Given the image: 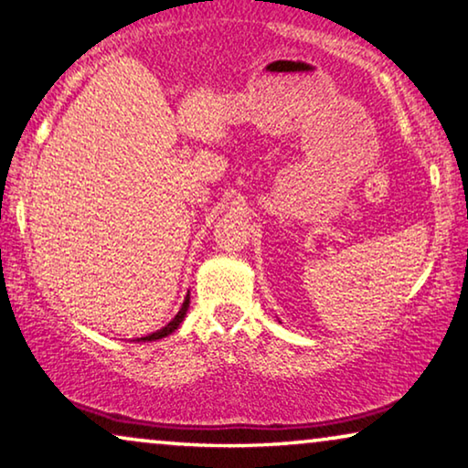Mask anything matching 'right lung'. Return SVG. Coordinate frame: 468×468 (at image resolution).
Returning a JSON list of instances; mask_svg holds the SVG:
<instances>
[{
  "label": "right lung",
  "mask_w": 468,
  "mask_h": 468,
  "mask_svg": "<svg viewBox=\"0 0 468 468\" xmlns=\"http://www.w3.org/2000/svg\"><path fill=\"white\" fill-rule=\"evenodd\" d=\"M188 303H190V292L186 294V299H184V303H182V307H180V312L176 314V318L169 322V324H165L161 328V331H156V333H153V335H146V337H140L137 341H156V339H163V337H167V335H171L176 331L177 326L182 324V320H184V315H186V312H188Z\"/></svg>",
  "instance_id": "right-lung-1"
}]
</instances>
